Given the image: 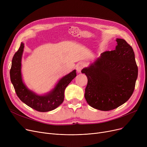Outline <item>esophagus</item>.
I'll list each match as a JSON object with an SVG mask.
<instances>
[{"label":"esophagus","mask_w":147,"mask_h":147,"mask_svg":"<svg viewBox=\"0 0 147 147\" xmlns=\"http://www.w3.org/2000/svg\"><path fill=\"white\" fill-rule=\"evenodd\" d=\"M84 67V64L82 63H79L78 64V65H76V70L78 73H80L81 71V70L82 69V68Z\"/></svg>","instance_id":"1"}]
</instances>
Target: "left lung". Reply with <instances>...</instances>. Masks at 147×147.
Here are the masks:
<instances>
[{
  "mask_svg": "<svg viewBox=\"0 0 147 147\" xmlns=\"http://www.w3.org/2000/svg\"><path fill=\"white\" fill-rule=\"evenodd\" d=\"M115 49L106 51L82 69L88 78L84 97L88 104L101 111L114 110L132 96L138 69L132 48L117 38Z\"/></svg>",
  "mask_w": 147,
  "mask_h": 147,
  "instance_id": "obj_1",
  "label": "left lung"
}]
</instances>
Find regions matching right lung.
<instances>
[{
  "label": "right lung",
  "instance_id": "obj_1",
  "mask_svg": "<svg viewBox=\"0 0 147 147\" xmlns=\"http://www.w3.org/2000/svg\"><path fill=\"white\" fill-rule=\"evenodd\" d=\"M24 48V45L21 42L12 60L10 78L15 92L22 102L37 111L47 112L55 109L64 101L65 89L76 76V70L74 69L62 78L49 93L43 95H37L29 90L22 79L21 59Z\"/></svg>",
  "mask_w": 147,
  "mask_h": 147
}]
</instances>
